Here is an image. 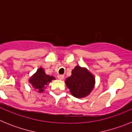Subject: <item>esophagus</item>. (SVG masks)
<instances>
[{
  "label": "esophagus",
  "instance_id": "esophagus-1",
  "mask_svg": "<svg viewBox=\"0 0 132 132\" xmlns=\"http://www.w3.org/2000/svg\"><path fill=\"white\" fill-rule=\"evenodd\" d=\"M57 78L59 80H63L64 79V75H59L57 76Z\"/></svg>",
  "mask_w": 132,
  "mask_h": 132
}]
</instances>
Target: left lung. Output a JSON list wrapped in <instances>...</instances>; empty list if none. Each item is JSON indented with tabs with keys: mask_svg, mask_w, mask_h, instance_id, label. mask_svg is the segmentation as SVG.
I'll list each match as a JSON object with an SVG mask.
<instances>
[{
	"mask_svg": "<svg viewBox=\"0 0 132 132\" xmlns=\"http://www.w3.org/2000/svg\"><path fill=\"white\" fill-rule=\"evenodd\" d=\"M65 84L73 96L83 98L92 91L95 84V79L87 69L77 65L72 71L71 76L66 79Z\"/></svg>",
	"mask_w": 132,
	"mask_h": 132,
	"instance_id": "8db88e82",
	"label": "left lung"
}]
</instances>
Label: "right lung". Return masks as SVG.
Segmentation results:
<instances>
[{
	"mask_svg": "<svg viewBox=\"0 0 132 132\" xmlns=\"http://www.w3.org/2000/svg\"><path fill=\"white\" fill-rule=\"evenodd\" d=\"M53 79H55L54 77L46 75L44 69L40 67L30 78L29 82L32 85L34 88L38 90L39 93H42L44 90V88H45V86L48 85Z\"/></svg>",
	"mask_w": 132,
	"mask_h": 132,
	"instance_id": "1",
	"label": "right lung"
}]
</instances>
